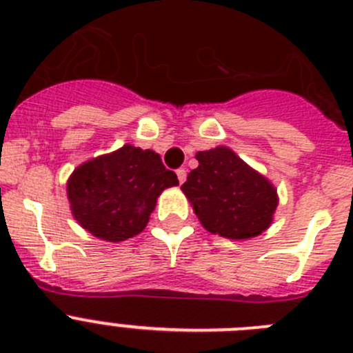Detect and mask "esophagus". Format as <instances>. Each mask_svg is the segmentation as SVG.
<instances>
[{"mask_svg":"<svg viewBox=\"0 0 353 353\" xmlns=\"http://www.w3.org/2000/svg\"><path fill=\"white\" fill-rule=\"evenodd\" d=\"M176 176H179V182L180 183L185 182V179H187V170H185V168H179V170H176Z\"/></svg>","mask_w":353,"mask_h":353,"instance_id":"34e87169","label":"esophagus"}]
</instances>
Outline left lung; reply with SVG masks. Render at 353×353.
I'll return each instance as SVG.
<instances>
[{"mask_svg":"<svg viewBox=\"0 0 353 353\" xmlns=\"http://www.w3.org/2000/svg\"><path fill=\"white\" fill-rule=\"evenodd\" d=\"M199 166L187 174L182 191L210 233L240 240L260 235L272 223L276 189L230 148L196 154Z\"/></svg>","mask_w":353,"mask_h":353,"instance_id":"obj_1","label":"left lung"}]
</instances>
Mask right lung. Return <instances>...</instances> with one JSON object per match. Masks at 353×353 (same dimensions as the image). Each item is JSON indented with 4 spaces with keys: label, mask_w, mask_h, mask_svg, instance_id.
<instances>
[{
    "label": "right lung",
    "mask_w": 353,
    "mask_h": 353,
    "mask_svg": "<svg viewBox=\"0 0 353 353\" xmlns=\"http://www.w3.org/2000/svg\"><path fill=\"white\" fill-rule=\"evenodd\" d=\"M179 183L159 154L125 145L77 168L67 183L72 214L92 235L121 242L145 230L159 194Z\"/></svg>",
    "instance_id": "add662e5"
}]
</instances>
